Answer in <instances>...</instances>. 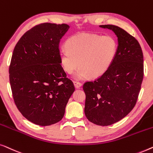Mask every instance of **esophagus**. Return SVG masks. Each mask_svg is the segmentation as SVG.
Masks as SVG:
<instances>
[{
    "label": "esophagus",
    "instance_id": "34e87169",
    "mask_svg": "<svg viewBox=\"0 0 153 153\" xmlns=\"http://www.w3.org/2000/svg\"><path fill=\"white\" fill-rule=\"evenodd\" d=\"M74 84L75 87H76V89H79V88L82 87V83L79 82H76V81H75Z\"/></svg>",
    "mask_w": 153,
    "mask_h": 153
}]
</instances>
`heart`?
Instances as JSON below:
<instances>
[{
    "mask_svg": "<svg viewBox=\"0 0 153 153\" xmlns=\"http://www.w3.org/2000/svg\"><path fill=\"white\" fill-rule=\"evenodd\" d=\"M66 48L59 53L63 69L72 74L79 64L74 75L76 79L90 76L98 78L109 69L117 57V41L113 36H101L96 34L80 33L70 36Z\"/></svg>",
    "mask_w": 153,
    "mask_h": 153,
    "instance_id": "1",
    "label": "heart"
}]
</instances>
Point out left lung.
I'll use <instances>...</instances> for the list:
<instances>
[{
  "label": "left lung",
  "mask_w": 153,
  "mask_h": 153,
  "mask_svg": "<svg viewBox=\"0 0 153 153\" xmlns=\"http://www.w3.org/2000/svg\"><path fill=\"white\" fill-rule=\"evenodd\" d=\"M100 27L117 35V54L103 76L84 85L85 114L90 122L107 126L123 119L134 108L143 77V57L137 40L123 29L113 25Z\"/></svg>",
  "instance_id": "left-lung-1"
}]
</instances>
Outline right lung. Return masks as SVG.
I'll list each match as a JSON object with an SVG mask.
<instances>
[{
	"instance_id": "obj_1",
	"label": "right lung",
	"mask_w": 153,
	"mask_h": 153,
	"mask_svg": "<svg viewBox=\"0 0 153 153\" xmlns=\"http://www.w3.org/2000/svg\"><path fill=\"white\" fill-rule=\"evenodd\" d=\"M69 27L50 23L36 25L13 51L9 69L13 98L23 117L39 126L61 120L75 91L59 57L60 40Z\"/></svg>"
}]
</instances>
